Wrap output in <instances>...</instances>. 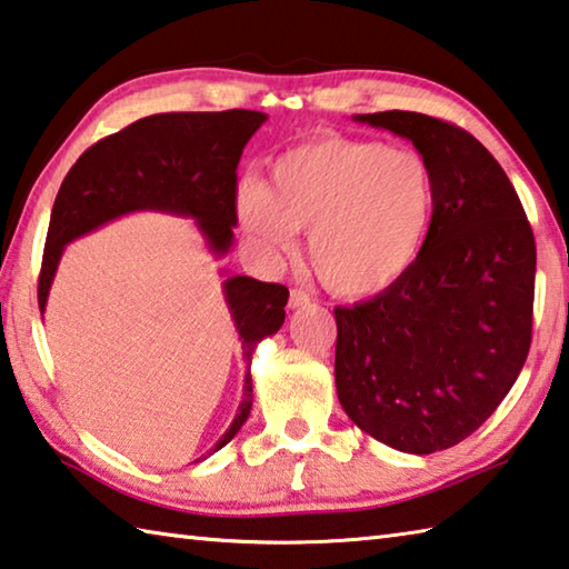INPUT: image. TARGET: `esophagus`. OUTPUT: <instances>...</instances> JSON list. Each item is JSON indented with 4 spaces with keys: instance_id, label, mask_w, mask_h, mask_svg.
<instances>
[{
    "instance_id": "1",
    "label": "esophagus",
    "mask_w": 569,
    "mask_h": 569,
    "mask_svg": "<svg viewBox=\"0 0 569 569\" xmlns=\"http://www.w3.org/2000/svg\"><path fill=\"white\" fill-rule=\"evenodd\" d=\"M308 303H311V296L306 291H298V288H293L291 296H288V308H291V311H298V308H303Z\"/></svg>"
}]
</instances>
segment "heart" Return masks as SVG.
<instances>
[{"mask_svg": "<svg viewBox=\"0 0 569 569\" xmlns=\"http://www.w3.org/2000/svg\"><path fill=\"white\" fill-rule=\"evenodd\" d=\"M436 211V173L420 153L338 133L281 153L271 186H236V216L258 249L286 256L311 231L316 276L350 301L388 293L418 266Z\"/></svg>", "mask_w": 569, "mask_h": 569, "instance_id": "b5f03b06", "label": "heart"}]
</instances>
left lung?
Here are the masks:
<instances>
[{
  "mask_svg": "<svg viewBox=\"0 0 569 569\" xmlns=\"http://www.w3.org/2000/svg\"><path fill=\"white\" fill-rule=\"evenodd\" d=\"M353 121L412 141L438 211L418 266L336 308V390L368 436L410 456L458 446L518 380L532 338L535 236L508 173L468 131L416 111Z\"/></svg>",
  "mask_w": 569,
  "mask_h": 569,
  "instance_id": "left-lung-1",
  "label": "left lung"
}]
</instances>
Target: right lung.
<instances>
[{
  "label": "right lung",
  "mask_w": 569,
  "mask_h": 569,
  "mask_svg": "<svg viewBox=\"0 0 569 569\" xmlns=\"http://www.w3.org/2000/svg\"><path fill=\"white\" fill-rule=\"evenodd\" d=\"M266 119L263 111L249 109L153 113L81 153L51 209L39 276L41 316L47 311V298L67 243L121 216L159 211L193 219L213 258L229 253L236 226V167L243 147ZM221 276H226L221 283L223 301L243 348L246 378L239 412L209 456L231 442L249 420L253 350L263 338L278 333L288 303V288L281 283L229 276L223 268Z\"/></svg>",
  "instance_id": "obj_1"
}]
</instances>
